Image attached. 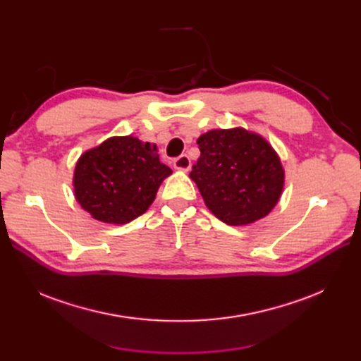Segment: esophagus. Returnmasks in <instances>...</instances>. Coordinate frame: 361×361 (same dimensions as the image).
Masks as SVG:
<instances>
[{
	"label": "esophagus",
	"mask_w": 361,
	"mask_h": 361,
	"mask_svg": "<svg viewBox=\"0 0 361 361\" xmlns=\"http://www.w3.org/2000/svg\"><path fill=\"white\" fill-rule=\"evenodd\" d=\"M174 169L182 170V171H188L191 169V159L188 155H180L176 159H174Z\"/></svg>",
	"instance_id": "1"
}]
</instances>
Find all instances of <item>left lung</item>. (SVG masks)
I'll use <instances>...</instances> for the list:
<instances>
[{
	"label": "left lung",
	"mask_w": 361,
	"mask_h": 361,
	"mask_svg": "<svg viewBox=\"0 0 361 361\" xmlns=\"http://www.w3.org/2000/svg\"><path fill=\"white\" fill-rule=\"evenodd\" d=\"M197 145L200 158L190 178L218 220L247 226L274 209L285 187V169L264 137L244 128L212 129Z\"/></svg>",
	"instance_id": "obj_1"
}]
</instances>
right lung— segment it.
Instances as JSON below:
<instances>
[{
	"label": "right lung",
	"instance_id": "obj_1",
	"mask_svg": "<svg viewBox=\"0 0 361 361\" xmlns=\"http://www.w3.org/2000/svg\"><path fill=\"white\" fill-rule=\"evenodd\" d=\"M171 173L159 161L157 145L133 135L111 137L76 161L75 199L97 221L126 224L149 209Z\"/></svg>",
	"mask_w": 361,
	"mask_h": 361
}]
</instances>
